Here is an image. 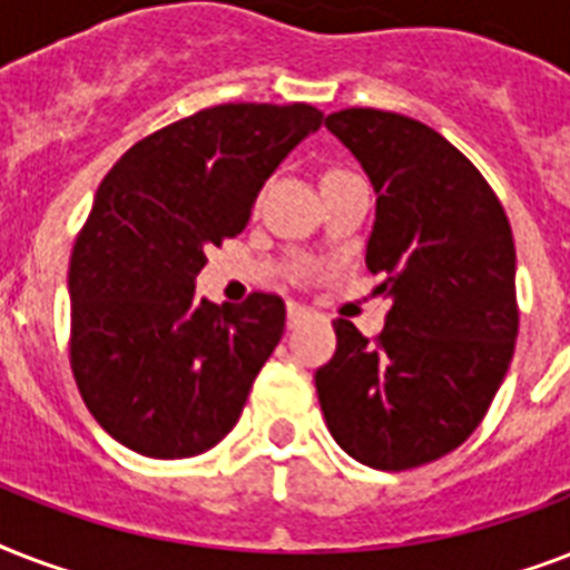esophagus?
Returning a JSON list of instances; mask_svg holds the SVG:
<instances>
[{"label":"esophagus","mask_w":570,"mask_h":570,"mask_svg":"<svg viewBox=\"0 0 570 570\" xmlns=\"http://www.w3.org/2000/svg\"><path fill=\"white\" fill-rule=\"evenodd\" d=\"M307 320H313L311 307H304V304H298V302L286 304V325H289V328H298V325Z\"/></svg>","instance_id":"obj_1"}]
</instances>
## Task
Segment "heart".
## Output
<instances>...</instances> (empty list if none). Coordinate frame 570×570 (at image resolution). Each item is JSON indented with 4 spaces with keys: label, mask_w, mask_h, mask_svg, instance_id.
<instances>
[{
    "label": "heart",
    "mask_w": 570,
    "mask_h": 570,
    "mask_svg": "<svg viewBox=\"0 0 570 570\" xmlns=\"http://www.w3.org/2000/svg\"><path fill=\"white\" fill-rule=\"evenodd\" d=\"M334 171H340V168H334Z\"/></svg>",
    "instance_id": "b5f03b06"
}]
</instances>
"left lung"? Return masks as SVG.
Returning <instances> with one entry per match:
<instances>
[{"instance_id": "8db88e82", "label": "left lung", "mask_w": 570, "mask_h": 570, "mask_svg": "<svg viewBox=\"0 0 570 570\" xmlns=\"http://www.w3.org/2000/svg\"><path fill=\"white\" fill-rule=\"evenodd\" d=\"M325 127L375 186L366 268L393 298L379 337L334 322L316 370L334 441L375 470H411L459 450L485 420L518 340L514 239L500 197L441 132L381 109Z\"/></svg>"}]
</instances>
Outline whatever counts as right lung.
I'll list each match as a JSON object with an SVG mask.
<instances>
[{"mask_svg": "<svg viewBox=\"0 0 570 570\" xmlns=\"http://www.w3.org/2000/svg\"><path fill=\"white\" fill-rule=\"evenodd\" d=\"M320 124L307 102H224L145 136L102 177L67 272L70 370L94 420L132 452L189 459L239 420L284 334V298L215 307L195 277Z\"/></svg>", "mask_w": 570, "mask_h": 570, "instance_id": "1", "label": "right lung"}]
</instances>
